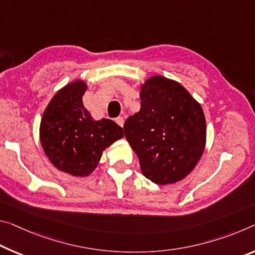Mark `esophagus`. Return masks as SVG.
Wrapping results in <instances>:
<instances>
[{
  "instance_id": "obj_1",
  "label": "esophagus",
  "mask_w": 255,
  "mask_h": 255,
  "mask_svg": "<svg viewBox=\"0 0 255 255\" xmlns=\"http://www.w3.org/2000/svg\"><path fill=\"white\" fill-rule=\"evenodd\" d=\"M116 123L119 125L120 127H124V124H125V119L123 118V117H119V118L116 119Z\"/></svg>"
}]
</instances>
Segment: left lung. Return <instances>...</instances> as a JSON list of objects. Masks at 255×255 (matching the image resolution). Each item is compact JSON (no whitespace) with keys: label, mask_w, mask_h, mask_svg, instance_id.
<instances>
[{"label":"left lung","mask_w":255,"mask_h":255,"mask_svg":"<svg viewBox=\"0 0 255 255\" xmlns=\"http://www.w3.org/2000/svg\"><path fill=\"white\" fill-rule=\"evenodd\" d=\"M124 130L143 175L159 185L185 178L203 154L207 137L200 104L180 84L162 76L145 82L140 110L126 120Z\"/></svg>","instance_id":"obj_1"}]
</instances>
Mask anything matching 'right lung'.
<instances>
[{
  "mask_svg": "<svg viewBox=\"0 0 255 255\" xmlns=\"http://www.w3.org/2000/svg\"><path fill=\"white\" fill-rule=\"evenodd\" d=\"M86 84L76 80L60 90L48 103L40 121L39 137L48 160L72 176H88L102 152L124 136L110 119L93 120L83 104Z\"/></svg>",
  "mask_w": 255,
  "mask_h": 255,
  "instance_id": "1",
  "label": "right lung"
}]
</instances>
